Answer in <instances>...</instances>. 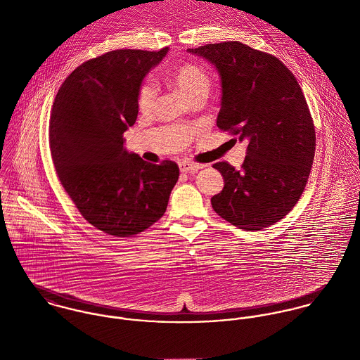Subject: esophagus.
I'll return each mask as SVG.
<instances>
[{
    "mask_svg": "<svg viewBox=\"0 0 360 360\" xmlns=\"http://www.w3.org/2000/svg\"><path fill=\"white\" fill-rule=\"evenodd\" d=\"M180 170L181 172H198L200 169H204L205 165H200V163H194V162H180Z\"/></svg>",
    "mask_w": 360,
    "mask_h": 360,
    "instance_id": "esophagus-1",
    "label": "esophagus"
}]
</instances>
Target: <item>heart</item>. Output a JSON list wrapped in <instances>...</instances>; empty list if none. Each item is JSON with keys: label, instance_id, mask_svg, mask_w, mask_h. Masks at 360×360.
<instances>
[{"label": "heart", "instance_id": "heart-1", "mask_svg": "<svg viewBox=\"0 0 360 360\" xmlns=\"http://www.w3.org/2000/svg\"><path fill=\"white\" fill-rule=\"evenodd\" d=\"M173 86L188 100L194 103L206 100L210 91V77L204 68L195 63H184L176 68L170 76ZM158 97V86L154 80H146L137 94V105L141 112H150Z\"/></svg>", "mask_w": 360, "mask_h": 360}]
</instances>
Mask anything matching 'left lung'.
Returning <instances> with one entry per match:
<instances>
[{
  "label": "left lung",
  "instance_id": "left-lung-1",
  "mask_svg": "<svg viewBox=\"0 0 360 360\" xmlns=\"http://www.w3.org/2000/svg\"><path fill=\"white\" fill-rule=\"evenodd\" d=\"M187 52L214 66L221 84L216 124L247 141L241 170L213 165L224 187L213 210L233 226L257 231L283 219L308 183L316 134L304 93L276 56L240 41L206 44Z\"/></svg>",
  "mask_w": 360,
  "mask_h": 360
}]
</instances>
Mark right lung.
I'll return each mask as SVG.
<instances>
[{
    "instance_id": "1",
    "label": "right lung",
    "mask_w": 360,
    "mask_h": 360,
    "mask_svg": "<svg viewBox=\"0 0 360 360\" xmlns=\"http://www.w3.org/2000/svg\"><path fill=\"white\" fill-rule=\"evenodd\" d=\"M160 51L116 50L77 66L52 103L50 148L62 187L82 216L115 237H130L166 212L179 166L146 162L124 148L137 94Z\"/></svg>"
}]
</instances>
